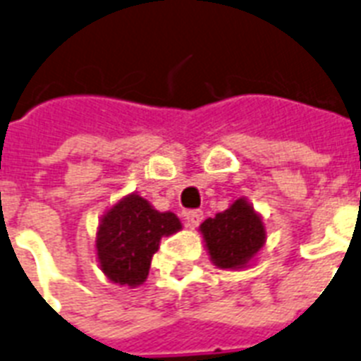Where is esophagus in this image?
Wrapping results in <instances>:
<instances>
[{"instance_id":"1","label":"esophagus","mask_w":361,"mask_h":361,"mask_svg":"<svg viewBox=\"0 0 361 361\" xmlns=\"http://www.w3.org/2000/svg\"><path fill=\"white\" fill-rule=\"evenodd\" d=\"M183 216H185L187 226L196 228L202 221H204V211H202V209H189V211H185V215H183Z\"/></svg>"}]
</instances>
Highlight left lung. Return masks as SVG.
I'll return each instance as SVG.
<instances>
[{
	"mask_svg": "<svg viewBox=\"0 0 361 361\" xmlns=\"http://www.w3.org/2000/svg\"><path fill=\"white\" fill-rule=\"evenodd\" d=\"M211 259L221 269H241L265 243V228L262 219L245 200L200 226Z\"/></svg>",
	"mask_w": 361,
	"mask_h": 361,
	"instance_id": "1",
	"label": "left lung"
}]
</instances>
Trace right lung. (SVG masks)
<instances>
[{
    "instance_id": "add662e5",
    "label": "right lung",
    "mask_w": 361,
    "mask_h": 361,
    "mask_svg": "<svg viewBox=\"0 0 361 361\" xmlns=\"http://www.w3.org/2000/svg\"><path fill=\"white\" fill-rule=\"evenodd\" d=\"M180 228L174 213H159L140 196L120 200L99 224L96 248L102 271L114 283L139 286L148 276L161 237Z\"/></svg>"
}]
</instances>
